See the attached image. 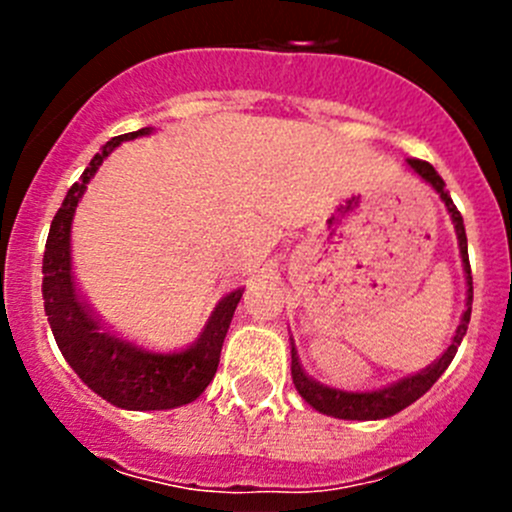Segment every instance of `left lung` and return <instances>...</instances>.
Listing matches in <instances>:
<instances>
[{"label":"left lung","instance_id":"8db88e82","mask_svg":"<svg viewBox=\"0 0 512 512\" xmlns=\"http://www.w3.org/2000/svg\"><path fill=\"white\" fill-rule=\"evenodd\" d=\"M409 168L414 170L421 180H426L433 190L438 193V198L446 203L448 215H451L453 227H456V237H458V250H461V262H463V275H466V309H463L461 324H458L456 334H453L451 344L448 349L438 356L433 364H428L426 369L416 371V374L404 376V379L394 381L389 386H381V389H371V391H344V389H332V386L319 384L317 379L307 374L299 364L297 349L292 344V381L297 386L299 396L307 401L312 409H317L319 414H327L334 418H347V421H376V418H389L394 414H399L401 409L414 404L416 399H421L428 389L438 381V376L448 369V364L456 356L458 347H461L463 337H466L468 322H471V304H473V277H471V262H468V237H466V227H463V218L458 213V208L453 205L451 195H448L446 183H443L441 175L436 173L431 163L426 160H416L409 158L406 160Z\"/></svg>","mask_w":512,"mask_h":512}]
</instances>
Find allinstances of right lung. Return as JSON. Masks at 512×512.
<instances>
[{"instance_id": "1", "label": "right lung", "mask_w": 512, "mask_h": 512, "mask_svg": "<svg viewBox=\"0 0 512 512\" xmlns=\"http://www.w3.org/2000/svg\"><path fill=\"white\" fill-rule=\"evenodd\" d=\"M156 128L123 133L111 138L91 158L89 168L81 173L61 203L59 213L51 220L44 250V312L49 317L51 332L61 354L69 361L79 379L108 404L128 411H165L178 409L198 399L213 381L220 364L225 334L230 329L232 314L245 289L225 294L215 304L208 324L190 347L180 352H148L133 342L116 337L91 314L89 304L81 297L74 280L71 262V225L86 185L101 168V163L121 146L123 141L151 136Z\"/></svg>"}]
</instances>
